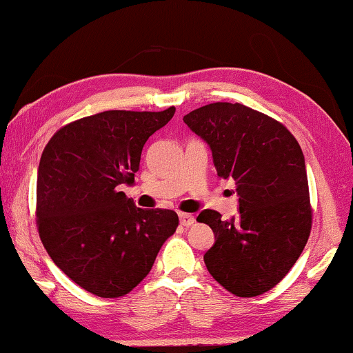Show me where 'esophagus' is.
<instances>
[{"instance_id": "34e87169", "label": "esophagus", "mask_w": 353, "mask_h": 353, "mask_svg": "<svg viewBox=\"0 0 353 353\" xmlns=\"http://www.w3.org/2000/svg\"><path fill=\"white\" fill-rule=\"evenodd\" d=\"M179 219H181V224L183 227H190L195 222V217L192 214H187V212H179Z\"/></svg>"}]
</instances>
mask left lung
<instances>
[{"instance_id":"obj_1","label":"left lung","mask_w":353,"mask_h":353,"mask_svg":"<svg viewBox=\"0 0 353 353\" xmlns=\"http://www.w3.org/2000/svg\"><path fill=\"white\" fill-rule=\"evenodd\" d=\"M212 152L217 176L233 179L240 216L196 217L214 232L205 254L212 278L238 297L264 294L299 259L312 228L304 153L280 121L243 103L214 102L183 117Z\"/></svg>"}]
</instances>
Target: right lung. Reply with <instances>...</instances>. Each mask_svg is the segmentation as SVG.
<instances>
[{
    "label": "right lung",
    "mask_w": 353,
    "mask_h": 353,
    "mask_svg": "<svg viewBox=\"0 0 353 353\" xmlns=\"http://www.w3.org/2000/svg\"><path fill=\"white\" fill-rule=\"evenodd\" d=\"M107 110L68 123L44 147L38 166L37 224L48 254L70 280L99 297L132 291L176 232L171 210H142L131 185L142 148L174 117Z\"/></svg>",
    "instance_id": "right-lung-1"
}]
</instances>
